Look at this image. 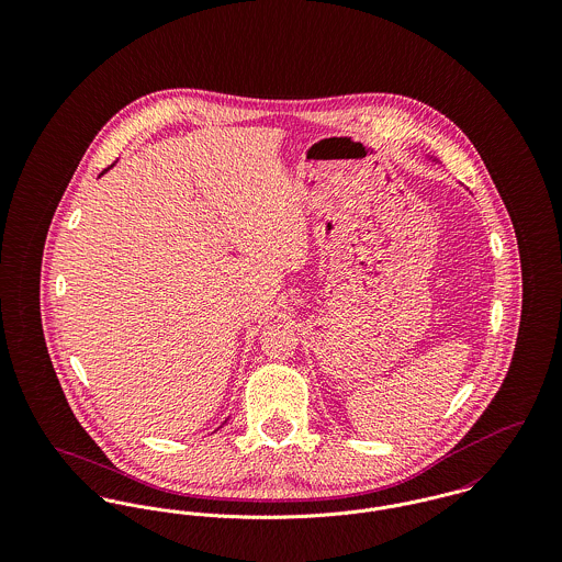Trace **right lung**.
<instances>
[{
	"mask_svg": "<svg viewBox=\"0 0 562 562\" xmlns=\"http://www.w3.org/2000/svg\"><path fill=\"white\" fill-rule=\"evenodd\" d=\"M108 168H110V166H108ZM108 168H105V170H108ZM105 170H103V172H105ZM103 172H101V175H103Z\"/></svg>",
	"mask_w": 562,
	"mask_h": 562,
	"instance_id": "obj_1",
	"label": "right lung"
}]
</instances>
